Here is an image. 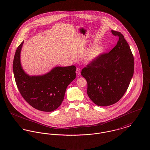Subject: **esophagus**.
<instances>
[{
	"label": "esophagus",
	"instance_id": "esophagus-1",
	"mask_svg": "<svg viewBox=\"0 0 150 150\" xmlns=\"http://www.w3.org/2000/svg\"><path fill=\"white\" fill-rule=\"evenodd\" d=\"M76 74L77 76H80L81 75V70L79 68H77L76 71Z\"/></svg>",
	"mask_w": 150,
	"mask_h": 150
}]
</instances>
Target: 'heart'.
Wrapping results in <instances>:
<instances>
[{
	"instance_id": "1",
	"label": "heart",
	"mask_w": 150,
	"mask_h": 150,
	"mask_svg": "<svg viewBox=\"0 0 150 150\" xmlns=\"http://www.w3.org/2000/svg\"><path fill=\"white\" fill-rule=\"evenodd\" d=\"M104 50L105 48L103 45H95L85 53L84 59L87 62H91L95 60L103 54Z\"/></svg>"
}]
</instances>
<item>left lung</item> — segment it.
<instances>
[{
    "label": "left lung",
    "instance_id": "1",
    "mask_svg": "<svg viewBox=\"0 0 150 150\" xmlns=\"http://www.w3.org/2000/svg\"><path fill=\"white\" fill-rule=\"evenodd\" d=\"M111 33L119 38L115 46L81 72L87 82L88 96L99 106L117 102L126 92L134 74V59L127 41L120 32Z\"/></svg>",
    "mask_w": 150,
    "mask_h": 150
}]
</instances>
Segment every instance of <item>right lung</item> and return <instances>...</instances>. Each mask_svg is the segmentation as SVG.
Instances as JSON below:
<instances>
[{
    "label": "right lung",
    "mask_w": 150,
    "mask_h": 150,
    "mask_svg": "<svg viewBox=\"0 0 150 150\" xmlns=\"http://www.w3.org/2000/svg\"><path fill=\"white\" fill-rule=\"evenodd\" d=\"M24 41L18 46L13 62V72L18 88L25 100L36 110L51 112L62 103L66 88L76 78L75 66L55 67L42 75L25 73L21 62Z\"/></svg>",
    "instance_id": "1"
}]
</instances>
